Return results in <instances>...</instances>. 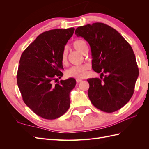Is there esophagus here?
Here are the masks:
<instances>
[{
  "instance_id": "34e87169",
  "label": "esophagus",
  "mask_w": 149,
  "mask_h": 149,
  "mask_svg": "<svg viewBox=\"0 0 149 149\" xmlns=\"http://www.w3.org/2000/svg\"><path fill=\"white\" fill-rule=\"evenodd\" d=\"M82 80H83V79H79V78H77V79H76V82H77V83H79V82H81V81Z\"/></svg>"
}]
</instances>
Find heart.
Instances as JSON below:
<instances>
[{
	"label": "heart",
	"instance_id": "1",
	"mask_svg": "<svg viewBox=\"0 0 149 149\" xmlns=\"http://www.w3.org/2000/svg\"><path fill=\"white\" fill-rule=\"evenodd\" d=\"M74 48L81 53L83 54L86 48H88L87 43L84 40L79 39L77 40L73 43ZM67 60V51L66 49H64L61 54V61L65 63ZM88 66L87 65L74 66L67 71L66 74L69 77L76 78H83L87 74V70Z\"/></svg>",
	"mask_w": 149,
	"mask_h": 149
}]
</instances>
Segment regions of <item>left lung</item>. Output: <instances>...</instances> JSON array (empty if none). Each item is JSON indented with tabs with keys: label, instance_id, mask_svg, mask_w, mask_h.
<instances>
[{
	"label": "left lung",
	"instance_id": "obj_1",
	"mask_svg": "<svg viewBox=\"0 0 149 149\" xmlns=\"http://www.w3.org/2000/svg\"><path fill=\"white\" fill-rule=\"evenodd\" d=\"M89 44L92 68L101 73L90 78L88 97L97 109L113 112L127 104L132 96L139 69L133 49L118 31L103 23L79 26L75 30ZM105 77L102 78L103 74Z\"/></svg>",
	"mask_w": 149,
	"mask_h": 149
}]
</instances>
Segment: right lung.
Wrapping results in <instances>:
<instances>
[{"label": "right lung", "instance_id": "right-lung-1", "mask_svg": "<svg viewBox=\"0 0 149 149\" xmlns=\"http://www.w3.org/2000/svg\"><path fill=\"white\" fill-rule=\"evenodd\" d=\"M74 28L54 29L39 35L22 53L18 68L17 84L25 104L46 119L63 115L70 106V94L74 78L53 81L63 74L61 54Z\"/></svg>", "mask_w": 149, "mask_h": 149}]
</instances>
